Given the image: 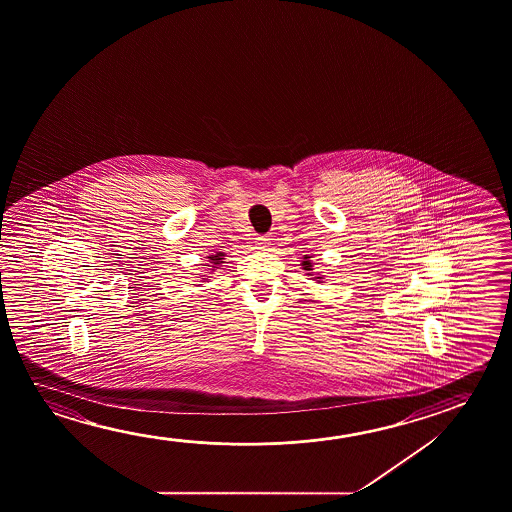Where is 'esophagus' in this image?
I'll return each instance as SVG.
<instances>
[{"mask_svg": "<svg viewBox=\"0 0 512 512\" xmlns=\"http://www.w3.org/2000/svg\"><path fill=\"white\" fill-rule=\"evenodd\" d=\"M257 246L259 248H266V246H269V243H271V239H269L268 235H260V237H257Z\"/></svg>", "mask_w": 512, "mask_h": 512, "instance_id": "obj_1", "label": "esophagus"}]
</instances>
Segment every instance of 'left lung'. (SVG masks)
<instances>
[{
  "instance_id": "left-lung-1",
  "label": "left lung",
  "mask_w": 512,
  "mask_h": 512,
  "mask_svg": "<svg viewBox=\"0 0 512 512\" xmlns=\"http://www.w3.org/2000/svg\"><path fill=\"white\" fill-rule=\"evenodd\" d=\"M302 269H305L307 271V277H312V280H316L318 284H321L323 282V275H312L314 271H312V255L310 253H307V255H303L302 259Z\"/></svg>"
}]
</instances>
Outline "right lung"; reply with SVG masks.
Listing matches in <instances>:
<instances>
[{
	"instance_id": "1",
	"label": "right lung",
	"mask_w": 512,
	"mask_h": 512,
	"mask_svg": "<svg viewBox=\"0 0 512 512\" xmlns=\"http://www.w3.org/2000/svg\"><path fill=\"white\" fill-rule=\"evenodd\" d=\"M225 257H227V253L225 252H214L212 255H207V257H205V259H207V264H203V266L210 269V273H212V271H216V269H221L219 266L225 262ZM202 278V282H207L210 277H205V275H203Z\"/></svg>"
}]
</instances>
